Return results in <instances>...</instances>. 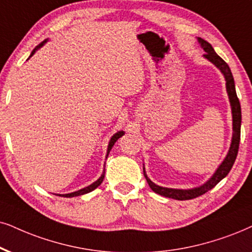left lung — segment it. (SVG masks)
Segmentation results:
<instances>
[{
	"instance_id": "left-lung-1",
	"label": "left lung",
	"mask_w": 252,
	"mask_h": 252,
	"mask_svg": "<svg viewBox=\"0 0 252 252\" xmlns=\"http://www.w3.org/2000/svg\"><path fill=\"white\" fill-rule=\"evenodd\" d=\"M197 41H199L200 46L202 47L205 51V55L203 58H206L208 62H211L213 65H215L222 74L224 76L225 80V88H227V94L229 97V102H230L231 107V115H232V137H231V143L230 148L225 158L223 159L221 164L219 165V167L216 168L214 174L206 181L205 184H202L201 186L194 187V189H167V187H161L156 185L154 181L150 180V178L146 176L145 167L143 166V172H144V177L146 181H148L150 189L154 190L155 193L159 194V195H163L166 197H171V199L176 200H189L197 197L206 192H208L209 189H212L213 187H215L220 181L223 178L227 177V174L230 172L232 165L235 163V159L237 157L238 152V146H240V138H241V122H242V113H241V104L238 101L237 94H236V88H235V81L232 78L231 71L229 68L228 63L224 62L221 57L218 56V53L215 52L214 49L208 41H206L202 38L197 37Z\"/></svg>"
}]
</instances>
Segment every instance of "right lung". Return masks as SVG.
I'll return each mask as SVG.
<instances>
[{"label":"right lung","instance_id":"1","mask_svg":"<svg viewBox=\"0 0 252 252\" xmlns=\"http://www.w3.org/2000/svg\"><path fill=\"white\" fill-rule=\"evenodd\" d=\"M47 40H49V39H45V40H44V41H41V43L39 44V45L34 47V49L32 50V52H31L30 57H29L28 59H30L31 57H32V56L34 55V53H36V51L39 50L40 47L43 46L44 44H45ZM123 135H124V131H123V130H121V131H117L116 133H114V135L111 136V138H110V141H109V144H108V149H107V156H106V158L108 157V155H109L110 150L113 149V146H114V144H115V143H116L117 139H119L120 137H122ZM104 173H106V172H104V170H103L102 174H101V177L98 178V179H97L96 181H94L93 184H91V185H89V186L85 187V189H81L76 190V192H72V193H68V194H57V195H60V196H65V197H73V196L84 195V194H87V193H89V192H92V190H94L95 189H96V187L100 186L101 183H102L103 179H104Z\"/></svg>","mask_w":252,"mask_h":252}]
</instances>
